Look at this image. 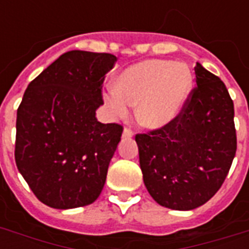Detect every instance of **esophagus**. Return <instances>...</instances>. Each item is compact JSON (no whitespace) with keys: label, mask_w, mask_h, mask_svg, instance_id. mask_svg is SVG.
<instances>
[{"label":"esophagus","mask_w":249,"mask_h":249,"mask_svg":"<svg viewBox=\"0 0 249 249\" xmlns=\"http://www.w3.org/2000/svg\"><path fill=\"white\" fill-rule=\"evenodd\" d=\"M130 137H133V132L130 129L125 128L124 130H123V138H130Z\"/></svg>","instance_id":"esophagus-1"}]
</instances>
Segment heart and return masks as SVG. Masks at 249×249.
<instances>
[{"mask_svg":"<svg viewBox=\"0 0 249 249\" xmlns=\"http://www.w3.org/2000/svg\"><path fill=\"white\" fill-rule=\"evenodd\" d=\"M193 90V75L186 66L172 60L148 59L125 68L115 90L105 97L109 112L125 117L136 107L142 126L158 130L177 120Z\"/></svg>","mask_w":249,"mask_h":249,"instance_id":"obj_1","label":"heart"}]
</instances>
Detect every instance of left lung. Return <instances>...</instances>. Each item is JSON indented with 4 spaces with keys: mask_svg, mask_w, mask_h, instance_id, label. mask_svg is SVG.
Masks as SVG:
<instances>
[{
    "mask_svg": "<svg viewBox=\"0 0 249 249\" xmlns=\"http://www.w3.org/2000/svg\"><path fill=\"white\" fill-rule=\"evenodd\" d=\"M196 88L169 126L137 134L146 189L165 208L191 211L218 191L236 151L234 103L225 84L200 63Z\"/></svg>",
    "mask_w": 249,
    "mask_h": 249,
    "instance_id": "1",
    "label": "left lung"
}]
</instances>
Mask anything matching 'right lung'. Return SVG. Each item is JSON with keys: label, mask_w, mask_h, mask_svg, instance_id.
<instances>
[{"label": "right lung", "mask_w": 249, "mask_h": 249, "mask_svg": "<svg viewBox=\"0 0 249 249\" xmlns=\"http://www.w3.org/2000/svg\"><path fill=\"white\" fill-rule=\"evenodd\" d=\"M117 58L72 50L41 72L17 112L15 161L37 199L55 209L97 200L123 126L102 124V84Z\"/></svg>", "instance_id": "1"}]
</instances>
